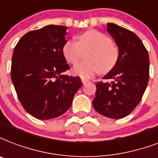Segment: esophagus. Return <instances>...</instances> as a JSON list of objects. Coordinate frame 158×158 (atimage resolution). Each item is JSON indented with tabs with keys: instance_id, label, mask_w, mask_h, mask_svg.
<instances>
[{
	"instance_id": "obj_1",
	"label": "esophagus",
	"mask_w": 158,
	"mask_h": 158,
	"mask_svg": "<svg viewBox=\"0 0 158 158\" xmlns=\"http://www.w3.org/2000/svg\"><path fill=\"white\" fill-rule=\"evenodd\" d=\"M81 80H82V83H83V84H85V83H87V82L89 81V80H88V79H84V78H82Z\"/></svg>"
}]
</instances>
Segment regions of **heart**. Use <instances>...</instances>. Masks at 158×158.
<instances>
[{"instance_id":"1","label":"heart","mask_w":158,"mask_h":158,"mask_svg":"<svg viewBox=\"0 0 158 158\" xmlns=\"http://www.w3.org/2000/svg\"><path fill=\"white\" fill-rule=\"evenodd\" d=\"M77 41L69 39L62 46V54L70 64H76L81 55V50H89L85 60L73 69V74L82 78H89L100 71L106 74L118 63L119 51L111 39L103 32L90 30L77 36Z\"/></svg>"}]
</instances>
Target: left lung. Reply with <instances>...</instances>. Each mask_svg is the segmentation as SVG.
<instances>
[{
	"label": "left lung",
	"instance_id": "left-lung-1",
	"mask_svg": "<svg viewBox=\"0 0 158 158\" xmlns=\"http://www.w3.org/2000/svg\"><path fill=\"white\" fill-rule=\"evenodd\" d=\"M107 31L118 47L119 57L114 68L103 76L111 83L98 82L93 106L109 118H124L142 99L149 80L148 50L136 34L114 23Z\"/></svg>",
	"mask_w": 158,
	"mask_h": 158
}]
</instances>
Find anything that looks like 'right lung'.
Here are the masks:
<instances>
[{
	"mask_svg": "<svg viewBox=\"0 0 158 158\" xmlns=\"http://www.w3.org/2000/svg\"><path fill=\"white\" fill-rule=\"evenodd\" d=\"M67 29L49 25L30 31L13 51L12 83L26 111L38 119L64 114L83 85L79 77L63 74L69 69L62 54Z\"/></svg>",
	"mask_w": 158,
	"mask_h": 158,
	"instance_id": "add662e5",
	"label": "right lung"
}]
</instances>
